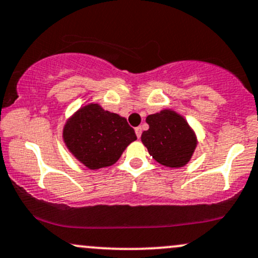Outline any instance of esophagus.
Returning a JSON list of instances; mask_svg holds the SVG:
<instances>
[{
	"label": "esophagus",
	"mask_w": 258,
	"mask_h": 258,
	"mask_svg": "<svg viewBox=\"0 0 258 258\" xmlns=\"http://www.w3.org/2000/svg\"><path fill=\"white\" fill-rule=\"evenodd\" d=\"M135 131H136V135H137V137L140 138L141 135H142V127H136Z\"/></svg>",
	"instance_id": "34e87169"
}]
</instances>
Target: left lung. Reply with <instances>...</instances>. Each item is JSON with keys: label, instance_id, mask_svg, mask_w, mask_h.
Wrapping results in <instances>:
<instances>
[{"label": "left lung", "instance_id": "left-lung-1", "mask_svg": "<svg viewBox=\"0 0 258 258\" xmlns=\"http://www.w3.org/2000/svg\"><path fill=\"white\" fill-rule=\"evenodd\" d=\"M149 128L142 134V143L161 165L181 168L191 159L197 138L187 121L172 110L147 116Z\"/></svg>", "mask_w": 258, "mask_h": 258}]
</instances>
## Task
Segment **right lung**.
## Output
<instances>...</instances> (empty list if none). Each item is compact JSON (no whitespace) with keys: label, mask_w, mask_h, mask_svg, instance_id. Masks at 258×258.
Segmentation results:
<instances>
[{"label":"right lung","mask_w":258,"mask_h":258,"mask_svg":"<svg viewBox=\"0 0 258 258\" xmlns=\"http://www.w3.org/2000/svg\"><path fill=\"white\" fill-rule=\"evenodd\" d=\"M137 140L124 117L99 104L81 107L63 127L67 148L90 170L112 165L130 143Z\"/></svg>","instance_id":"add662e5"}]
</instances>
